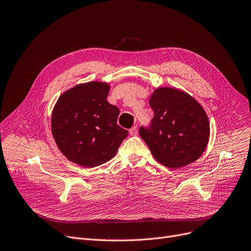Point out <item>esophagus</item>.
Masks as SVG:
<instances>
[{
  "instance_id": "esophagus-1",
  "label": "esophagus",
  "mask_w": 251,
  "mask_h": 251,
  "mask_svg": "<svg viewBox=\"0 0 251 251\" xmlns=\"http://www.w3.org/2000/svg\"><path fill=\"white\" fill-rule=\"evenodd\" d=\"M129 133H130V135H136L138 133V130H137V126H133L130 130H129Z\"/></svg>"
}]
</instances>
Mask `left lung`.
<instances>
[{
    "instance_id": "obj_1",
    "label": "left lung",
    "mask_w": 251,
    "mask_h": 251,
    "mask_svg": "<svg viewBox=\"0 0 251 251\" xmlns=\"http://www.w3.org/2000/svg\"><path fill=\"white\" fill-rule=\"evenodd\" d=\"M149 104L154 117L149 127L140 128V135L154 158L174 170L198 160L210 137L202 106L186 92L169 87L156 89Z\"/></svg>"
}]
</instances>
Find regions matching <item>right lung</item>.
I'll list each match as a JSON object with an SVG mask.
<instances>
[{
	"mask_svg": "<svg viewBox=\"0 0 251 251\" xmlns=\"http://www.w3.org/2000/svg\"><path fill=\"white\" fill-rule=\"evenodd\" d=\"M109 85L89 81L64 92L51 114V132L71 162L94 168L110 160L128 135L117 124L120 110L106 98Z\"/></svg>",
	"mask_w": 251,
	"mask_h": 251,
	"instance_id": "obj_1",
	"label": "right lung"
}]
</instances>
